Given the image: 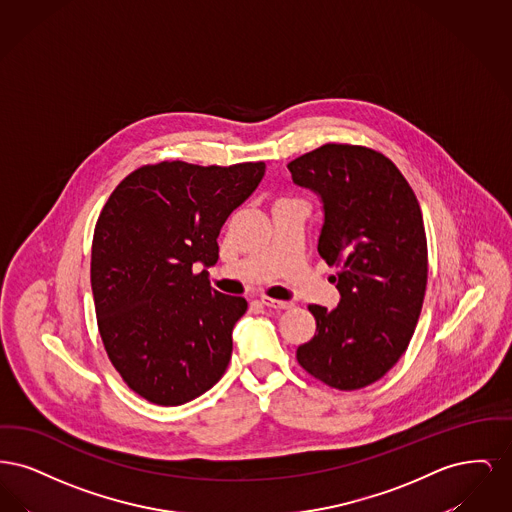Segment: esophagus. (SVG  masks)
I'll use <instances>...</instances> for the list:
<instances>
[{
    "label": "esophagus",
    "mask_w": 512,
    "mask_h": 512,
    "mask_svg": "<svg viewBox=\"0 0 512 512\" xmlns=\"http://www.w3.org/2000/svg\"><path fill=\"white\" fill-rule=\"evenodd\" d=\"M261 303L265 307H270V309H292L293 307V303H290V301H278V299H272V297H267V295L261 297Z\"/></svg>",
    "instance_id": "34e87169"
}]
</instances>
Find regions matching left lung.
<instances>
[{
  "label": "left lung",
  "instance_id": "obj_1",
  "mask_svg": "<svg viewBox=\"0 0 512 512\" xmlns=\"http://www.w3.org/2000/svg\"><path fill=\"white\" fill-rule=\"evenodd\" d=\"M293 182L320 197L318 253L338 268L340 305H309L315 338L297 363L336 390L380 380L413 338L428 280V245L418 199L386 155L326 144L293 159Z\"/></svg>",
  "mask_w": 512,
  "mask_h": 512
}]
</instances>
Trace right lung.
<instances>
[{"label":"right lung","instance_id":"right-lung-1","mask_svg":"<svg viewBox=\"0 0 512 512\" xmlns=\"http://www.w3.org/2000/svg\"><path fill=\"white\" fill-rule=\"evenodd\" d=\"M265 163L163 161L130 172L99 213L92 293L107 357L132 391L163 407L211 390L232 357L244 297L211 288L220 228L255 192Z\"/></svg>","mask_w":512,"mask_h":512}]
</instances>
